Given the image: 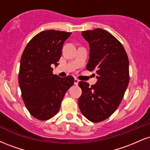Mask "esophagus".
Returning a JSON list of instances; mask_svg holds the SVG:
<instances>
[{"label":"esophagus","instance_id":"1","mask_svg":"<svg viewBox=\"0 0 150 150\" xmlns=\"http://www.w3.org/2000/svg\"><path fill=\"white\" fill-rule=\"evenodd\" d=\"M79 83V80H77V78H75V80H74V84H75V85H77Z\"/></svg>","mask_w":150,"mask_h":150}]
</instances>
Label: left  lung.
Listing matches in <instances>:
<instances>
[{
  "mask_svg": "<svg viewBox=\"0 0 150 150\" xmlns=\"http://www.w3.org/2000/svg\"><path fill=\"white\" fill-rule=\"evenodd\" d=\"M89 42V59L86 69L98 74L96 84L80 81L82 96L78 99L81 112L92 122L111 116L120 105L129 82V59L123 45L101 28L82 31Z\"/></svg>",
  "mask_w": 150,
  "mask_h": 150,
  "instance_id": "left-lung-1",
  "label": "left lung"
}]
</instances>
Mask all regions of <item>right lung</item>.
<instances>
[{"mask_svg":"<svg viewBox=\"0 0 150 150\" xmlns=\"http://www.w3.org/2000/svg\"><path fill=\"white\" fill-rule=\"evenodd\" d=\"M71 33L47 30L29 41L21 56L19 84L21 97L30 114L39 120L53 117L60 109L65 93L74 84L70 75L53 74L52 64L58 65L63 45Z\"/></svg>","mask_w":150,"mask_h":150,"instance_id":"add662e5","label":"right lung"}]
</instances>
